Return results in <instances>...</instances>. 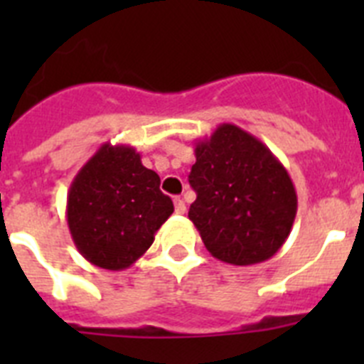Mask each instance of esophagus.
<instances>
[{
  "label": "esophagus",
  "mask_w": 364,
  "mask_h": 364,
  "mask_svg": "<svg viewBox=\"0 0 364 364\" xmlns=\"http://www.w3.org/2000/svg\"><path fill=\"white\" fill-rule=\"evenodd\" d=\"M175 211L178 215H184L186 213V202H184V198L175 197Z\"/></svg>",
  "instance_id": "1"
}]
</instances>
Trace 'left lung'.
I'll return each mask as SVG.
<instances>
[{"label":"left lung","instance_id":"left-lung-1","mask_svg":"<svg viewBox=\"0 0 364 364\" xmlns=\"http://www.w3.org/2000/svg\"><path fill=\"white\" fill-rule=\"evenodd\" d=\"M195 156L189 184L197 200L188 217L208 252L235 266L275 255L297 215L294 182L277 156L233 124L198 140Z\"/></svg>","mask_w":364,"mask_h":364}]
</instances>
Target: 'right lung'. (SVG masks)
<instances>
[{"instance_id": "obj_1", "label": "right lung", "mask_w": 364, "mask_h": 364, "mask_svg": "<svg viewBox=\"0 0 364 364\" xmlns=\"http://www.w3.org/2000/svg\"><path fill=\"white\" fill-rule=\"evenodd\" d=\"M173 211L160 176L122 144L100 147L67 193V224L78 252L112 272L134 264Z\"/></svg>"}]
</instances>
